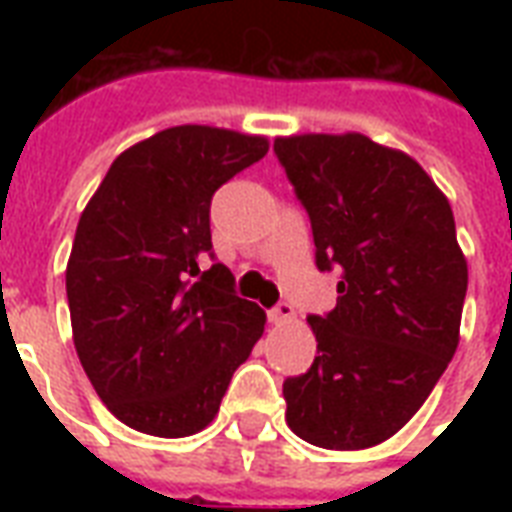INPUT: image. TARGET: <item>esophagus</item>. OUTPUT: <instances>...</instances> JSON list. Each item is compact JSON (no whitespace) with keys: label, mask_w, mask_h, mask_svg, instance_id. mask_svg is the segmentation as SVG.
<instances>
[{"label":"esophagus","mask_w":512,"mask_h":512,"mask_svg":"<svg viewBox=\"0 0 512 512\" xmlns=\"http://www.w3.org/2000/svg\"><path fill=\"white\" fill-rule=\"evenodd\" d=\"M268 319H271V324H276V327L289 324V321L295 319V308H292V303H287V300H281L279 305H273L271 311H268Z\"/></svg>","instance_id":"obj_1"}]
</instances>
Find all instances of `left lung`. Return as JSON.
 Masks as SVG:
<instances>
[{
    "instance_id": "left-lung-1",
    "label": "left lung",
    "mask_w": 512,
    "mask_h": 512,
    "mask_svg": "<svg viewBox=\"0 0 512 512\" xmlns=\"http://www.w3.org/2000/svg\"><path fill=\"white\" fill-rule=\"evenodd\" d=\"M311 217L337 305L311 313L319 356L284 380L287 422L321 449H366L404 428L460 342L468 263L452 207L412 156L366 135L276 138Z\"/></svg>"
}]
</instances>
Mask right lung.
<instances>
[{
  "instance_id": "1",
  "label": "right lung",
  "mask_w": 512,
  "mask_h": 512,
  "mask_svg": "<svg viewBox=\"0 0 512 512\" xmlns=\"http://www.w3.org/2000/svg\"><path fill=\"white\" fill-rule=\"evenodd\" d=\"M265 154L257 135L170 127L116 156L79 217L66 268L76 353L100 401L140 433L207 428L263 335V308L215 260L209 204Z\"/></svg>"
}]
</instances>
